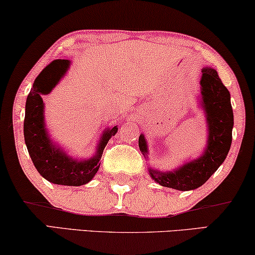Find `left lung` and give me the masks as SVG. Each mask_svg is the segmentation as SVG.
<instances>
[{"instance_id":"obj_1","label":"left lung","mask_w":255,"mask_h":255,"mask_svg":"<svg viewBox=\"0 0 255 255\" xmlns=\"http://www.w3.org/2000/svg\"><path fill=\"white\" fill-rule=\"evenodd\" d=\"M201 100L209 132L207 148L200 158L188 161L172 172H161L149 167V175L160 186L182 191L196 189L207 182L228 155L232 142V106L228 88L211 67L202 69ZM138 144L144 156L147 155L144 134L139 135Z\"/></svg>"}]
</instances>
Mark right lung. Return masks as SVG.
I'll list each match as a JSON object with an SVG mask.
<instances>
[{
    "instance_id": "right-lung-1",
    "label": "right lung",
    "mask_w": 255,
    "mask_h": 255,
    "mask_svg": "<svg viewBox=\"0 0 255 255\" xmlns=\"http://www.w3.org/2000/svg\"><path fill=\"white\" fill-rule=\"evenodd\" d=\"M71 61L58 59L46 66L34 80L25 104L24 139L34 167L44 179L62 186H82L95 176L109 139L118 128L104 130L96 153L89 159H73L51 140L44 118L43 95H47L68 71Z\"/></svg>"
}]
</instances>
